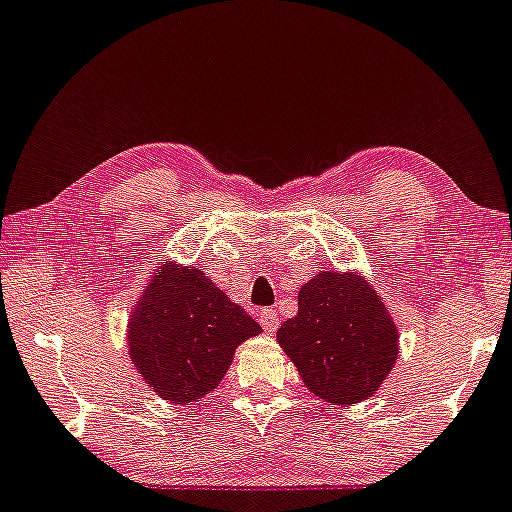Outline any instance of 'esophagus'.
Returning <instances> with one entry per match:
<instances>
[{
  "instance_id": "esophagus-1",
  "label": "esophagus",
  "mask_w": 512,
  "mask_h": 512,
  "mask_svg": "<svg viewBox=\"0 0 512 512\" xmlns=\"http://www.w3.org/2000/svg\"><path fill=\"white\" fill-rule=\"evenodd\" d=\"M260 323H262V328L267 333H276L278 316H276L274 309H262V312H260Z\"/></svg>"
}]
</instances>
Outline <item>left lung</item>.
<instances>
[{
	"instance_id": "1",
	"label": "left lung",
	"mask_w": 512,
	"mask_h": 512,
	"mask_svg": "<svg viewBox=\"0 0 512 512\" xmlns=\"http://www.w3.org/2000/svg\"><path fill=\"white\" fill-rule=\"evenodd\" d=\"M302 383L331 404H359L397 364L399 331L357 269L319 271L297 293V314L276 333Z\"/></svg>"
}]
</instances>
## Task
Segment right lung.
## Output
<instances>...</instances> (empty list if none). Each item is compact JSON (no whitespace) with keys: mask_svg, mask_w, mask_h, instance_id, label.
I'll return each instance as SVG.
<instances>
[{"mask_svg":"<svg viewBox=\"0 0 512 512\" xmlns=\"http://www.w3.org/2000/svg\"><path fill=\"white\" fill-rule=\"evenodd\" d=\"M262 326L193 264L160 262L129 312V359L170 404H193L222 383L236 347Z\"/></svg>","mask_w":512,"mask_h":512,"instance_id":"right-lung-1","label":"right lung"}]
</instances>
